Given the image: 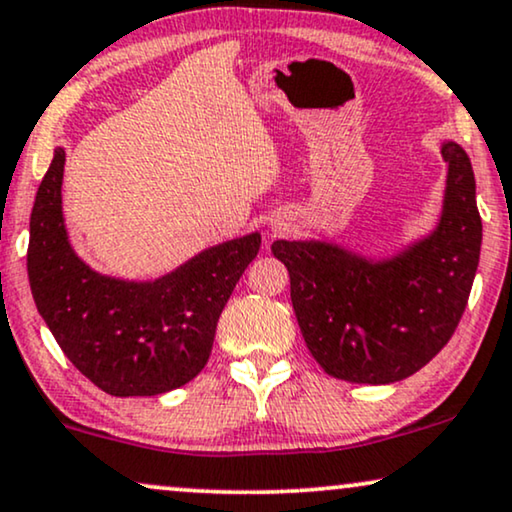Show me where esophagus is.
Returning a JSON list of instances; mask_svg holds the SVG:
<instances>
[{"instance_id":"esophagus-1","label":"esophagus","mask_w":512,"mask_h":512,"mask_svg":"<svg viewBox=\"0 0 512 512\" xmlns=\"http://www.w3.org/2000/svg\"><path fill=\"white\" fill-rule=\"evenodd\" d=\"M274 231H283L285 229V224H274V227H271Z\"/></svg>"}]
</instances>
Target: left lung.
<instances>
[{"label":"left lung","mask_w":512,"mask_h":512,"mask_svg":"<svg viewBox=\"0 0 512 512\" xmlns=\"http://www.w3.org/2000/svg\"><path fill=\"white\" fill-rule=\"evenodd\" d=\"M447 187L438 227L388 260L325 241H274L311 356L330 377L393 384L452 339L480 262L482 220L468 154L442 145Z\"/></svg>","instance_id":"obj_1"}]
</instances>
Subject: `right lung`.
<instances>
[{
	"label": "right lung",
	"mask_w": 512,
	"mask_h": 512,
	"mask_svg": "<svg viewBox=\"0 0 512 512\" xmlns=\"http://www.w3.org/2000/svg\"><path fill=\"white\" fill-rule=\"evenodd\" d=\"M65 149L37 189L27 276L37 311L70 363L109 395H159L192 381L210 358L215 327L260 234L220 243L156 281H121L84 264L63 220Z\"/></svg>",
	"instance_id": "add662e5"
}]
</instances>
